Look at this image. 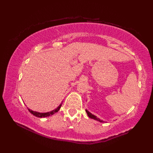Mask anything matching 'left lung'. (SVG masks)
Segmentation results:
<instances>
[{"label":"left lung","instance_id":"1","mask_svg":"<svg viewBox=\"0 0 153 153\" xmlns=\"http://www.w3.org/2000/svg\"><path fill=\"white\" fill-rule=\"evenodd\" d=\"M86 111L87 114H88V117H89V118H93V119H94V120H97V121H99V122H101V123H103V120H100V119H99V118H97V116H94V115H93V114H91V112H89V111H88V110H86Z\"/></svg>","mask_w":153,"mask_h":153}]
</instances>
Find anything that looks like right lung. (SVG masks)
<instances>
[{
  "mask_svg": "<svg viewBox=\"0 0 153 153\" xmlns=\"http://www.w3.org/2000/svg\"><path fill=\"white\" fill-rule=\"evenodd\" d=\"M62 105V103L60 104L59 107H58L57 108H56L54 110H52L51 111H49V112H45V113H40V112H37V111H33L30 110V109H28V111H30V112L32 114H33L34 116H37V117H39V118H43V117H48V116H52L54 114L56 113L59 111V110H60V107H61Z\"/></svg>",
  "mask_w": 153,
  "mask_h": 153,
  "instance_id": "add662e5",
  "label": "right lung"
}]
</instances>
